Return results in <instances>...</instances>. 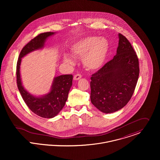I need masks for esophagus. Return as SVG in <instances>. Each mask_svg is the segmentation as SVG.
I'll return each instance as SVG.
<instances>
[{"mask_svg": "<svg viewBox=\"0 0 160 160\" xmlns=\"http://www.w3.org/2000/svg\"><path fill=\"white\" fill-rule=\"evenodd\" d=\"M82 78V75L80 74H76L74 76V80L75 81H77V80H79V79H81Z\"/></svg>", "mask_w": 160, "mask_h": 160, "instance_id": "34e87169", "label": "esophagus"}]
</instances>
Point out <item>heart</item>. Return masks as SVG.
Wrapping results in <instances>:
<instances>
[{
    "label": "heart",
    "instance_id": "heart-1",
    "mask_svg": "<svg viewBox=\"0 0 160 160\" xmlns=\"http://www.w3.org/2000/svg\"><path fill=\"white\" fill-rule=\"evenodd\" d=\"M109 42L105 38L89 36L75 42L71 47L73 56L82 57L84 66L90 70L100 68L107 58L109 51ZM64 62L73 65L74 58L68 54L64 55Z\"/></svg>",
    "mask_w": 160,
    "mask_h": 160
}]
</instances>
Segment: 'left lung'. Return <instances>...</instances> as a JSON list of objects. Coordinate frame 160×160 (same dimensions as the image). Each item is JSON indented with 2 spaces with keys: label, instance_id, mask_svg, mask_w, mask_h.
<instances>
[{
  "label": "left lung",
  "instance_id": "left-lung-1",
  "mask_svg": "<svg viewBox=\"0 0 160 160\" xmlns=\"http://www.w3.org/2000/svg\"><path fill=\"white\" fill-rule=\"evenodd\" d=\"M116 55L92 74V103L105 113L123 108L131 98L139 75L138 59L127 38L118 34Z\"/></svg>",
  "mask_w": 160,
  "mask_h": 160
}]
</instances>
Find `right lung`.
<instances>
[{
  "label": "right lung",
  "mask_w": 160,
  "mask_h": 160,
  "mask_svg": "<svg viewBox=\"0 0 160 160\" xmlns=\"http://www.w3.org/2000/svg\"><path fill=\"white\" fill-rule=\"evenodd\" d=\"M53 34H54L53 32H44L31 39L22 48L17 65V86L24 102L33 113L44 118L55 117L65 106L72 86V75L65 74L55 78L49 93L42 97H35L24 89L20 68L23 57L34 50L42 48L46 39Z\"/></svg>",
  "instance_id": "obj_1"
}]
</instances>
